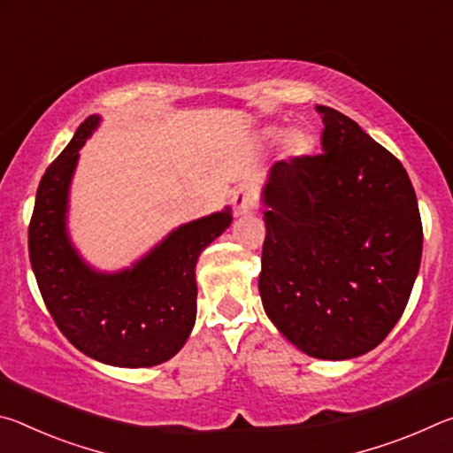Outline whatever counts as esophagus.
I'll return each instance as SVG.
<instances>
[{
    "label": "esophagus",
    "instance_id": "34e87169",
    "mask_svg": "<svg viewBox=\"0 0 453 453\" xmlns=\"http://www.w3.org/2000/svg\"><path fill=\"white\" fill-rule=\"evenodd\" d=\"M232 202H234V208L240 211V213H245V211H250V210H254L256 208V203H257V194H256V189L251 188V186H237L235 189H234V196H232Z\"/></svg>",
    "mask_w": 453,
    "mask_h": 453
}]
</instances>
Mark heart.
Segmentation results:
<instances>
[{
    "mask_svg": "<svg viewBox=\"0 0 453 453\" xmlns=\"http://www.w3.org/2000/svg\"><path fill=\"white\" fill-rule=\"evenodd\" d=\"M265 134H267V137H272V140H280L281 129L270 127ZM281 143H283V153H286L288 157H300V156H305V153L311 151L313 137L305 132L303 127H294V129H289L286 135H283Z\"/></svg>",
    "mask_w": 453,
    "mask_h": 453,
    "instance_id": "b5f03b06",
    "label": "heart"
}]
</instances>
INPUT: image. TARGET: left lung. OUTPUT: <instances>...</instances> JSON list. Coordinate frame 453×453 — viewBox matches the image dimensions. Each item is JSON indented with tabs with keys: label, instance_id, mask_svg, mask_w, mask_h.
I'll use <instances>...</instances> for the list:
<instances>
[{
	"label": "left lung",
	"instance_id": "1",
	"mask_svg": "<svg viewBox=\"0 0 453 453\" xmlns=\"http://www.w3.org/2000/svg\"><path fill=\"white\" fill-rule=\"evenodd\" d=\"M318 111L324 151L281 159L265 183L259 296L303 354L349 359L402 318L424 229L400 159L343 113Z\"/></svg>",
	"mask_w": 453,
	"mask_h": 453
}]
</instances>
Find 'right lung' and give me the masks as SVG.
Masks as SVG:
<instances>
[{"mask_svg":"<svg viewBox=\"0 0 453 453\" xmlns=\"http://www.w3.org/2000/svg\"><path fill=\"white\" fill-rule=\"evenodd\" d=\"M99 118L89 116L45 170L29 221V262L59 332L83 354L119 367L173 357L196 321V262L232 221L229 210L175 229L121 273L81 262L65 232L67 189L80 148Z\"/></svg>","mask_w":453,"mask_h":453,"instance_id":"1","label":"right lung"}]
</instances>
